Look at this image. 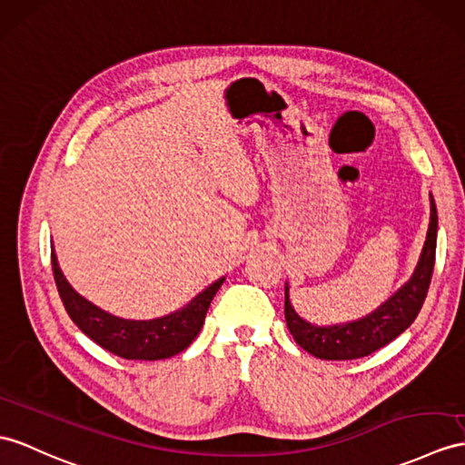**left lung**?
Returning a JSON list of instances; mask_svg holds the SVG:
<instances>
[{"label": "left lung", "instance_id": "left-lung-1", "mask_svg": "<svg viewBox=\"0 0 465 465\" xmlns=\"http://www.w3.org/2000/svg\"><path fill=\"white\" fill-rule=\"evenodd\" d=\"M438 236V213L432 193H430V224L420 258L412 272L411 280L396 290L392 296L382 302L375 312L365 318L335 323L315 325L300 318L290 302V286L286 284L284 313L288 330L296 343L308 351L310 355L325 361H349L375 353L377 349L391 343L404 330H409L416 320L426 300L430 280H432Z\"/></svg>", "mask_w": 465, "mask_h": 465}]
</instances>
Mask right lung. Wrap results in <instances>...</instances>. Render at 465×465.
I'll list each match as a JSON object with an SVG mask.
<instances>
[{"instance_id":"1","label":"right lung","mask_w":465,"mask_h":465,"mask_svg":"<svg viewBox=\"0 0 465 465\" xmlns=\"http://www.w3.org/2000/svg\"><path fill=\"white\" fill-rule=\"evenodd\" d=\"M51 262L56 290H59L66 313L71 315L78 330L102 349L132 361H160L185 351L199 335L214 293L224 282V278L213 282L183 308L162 318L124 320L83 298L64 278L54 251H51Z\"/></svg>"}]
</instances>
